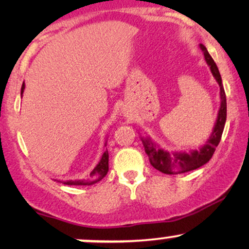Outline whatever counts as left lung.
<instances>
[{
    "label": "left lung",
    "mask_w": 249,
    "mask_h": 249,
    "mask_svg": "<svg viewBox=\"0 0 249 249\" xmlns=\"http://www.w3.org/2000/svg\"><path fill=\"white\" fill-rule=\"evenodd\" d=\"M199 47L202 53H204L205 61H206L207 65L210 67L211 72H212L213 77L218 82L220 87V107L218 111V117H216L212 133H211L207 142H205L204 146L200 147L199 150H192L190 153H170L168 151H165L164 148L159 146L157 142H154L150 137H146V138L142 137V145H144L145 152L148 156L151 165L162 173L180 174L201 167L202 165L206 164L212 158L214 151H215L216 146H218L220 142V139H221L222 132H224L226 117H227V103H226V95L224 87H222L221 76H220L215 62L213 61V58L208 53L206 47L202 44H200Z\"/></svg>",
    "instance_id": "1"
}]
</instances>
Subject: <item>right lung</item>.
Returning a JSON list of instances; mask_svg holds the SVG:
<instances>
[{
	"label": "right lung",
	"instance_id": "obj_1",
	"mask_svg": "<svg viewBox=\"0 0 249 249\" xmlns=\"http://www.w3.org/2000/svg\"><path fill=\"white\" fill-rule=\"evenodd\" d=\"M25 89V84L23 82V84H22V88H21V96L23 95V91ZM105 146H107V142H105ZM108 171V152L107 150L104 151V153H103L101 160H99L98 164L96 165V167L93 168L92 172L90 173V176L88 177V178L85 179H82V180H67V181H62L64 185H76V186H79V185H93L96 184V182H98L99 180H102L104 178L105 176H107Z\"/></svg>",
	"mask_w": 249,
	"mask_h": 249
}]
</instances>
